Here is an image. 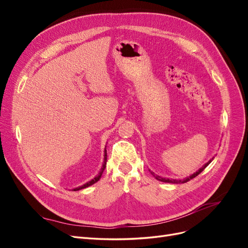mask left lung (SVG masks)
<instances>
[{
	"label": "left lung",
	"mask_w": 248,
	"mask_h": 248,
	"mask_svg": "<svg viewBox=\"0 0 248 248\" xmlns=\"http://www.w3.org/2000/svg\"><path fill=\"white\" fill-rule=\"evenodd\" d=\"M214 158V157H213ZM213 158L212 159H210L207 163H205L204 166H202L200 170H198L196 172H193L192 175H190L189 177H186V178H184L183 180H176V179H169V178H163V177H160V176H158V175H156L154 171H152V170H150V172H151V174L153 175V177L156 179V180H158V181H161V182H166V183H174V184H179V183H186V182H188V181H190L191 179H193V178H196L199 174H201V172L204 170L210 163H211V161L213 160Z\"/></svg>",
	"instance_id": "obj_1"
}]
</instances>
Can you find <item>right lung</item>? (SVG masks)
<instances>
[{
	"label": "right lung",
	"mask_w": 248,
	"mask_h": 248,
	"mask_svg": "<svg viewBox=\"0 0 248 248\" xmlns=\"http://www.w3.org/2000/svg\"><path fill=\"white\" fill-rule=\"evenodd\" d=\"M107 146H106V149H104V160H103V163H102V167H101V170H100V171L98 172V175H96L91 181H89V182H87L86 184H82L81 186H78V187H77V188H73L72 190L73 191H78V190H80V189H84V188H87V187H89V186H91V185H93L94 183H96V182H98L99 181V179L101 178V175H102V172H103V170H104V169H106V166H107Z\"/></svg>",
	"instance_id": "add662e5"
}]
</instances>
